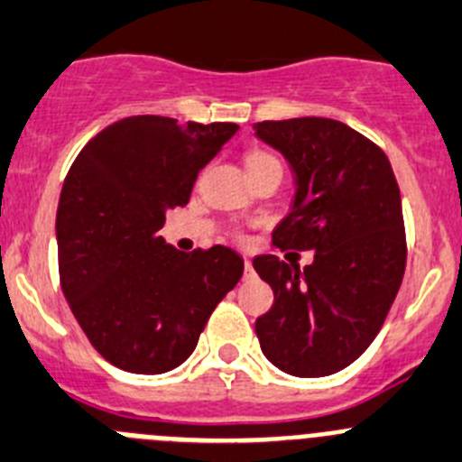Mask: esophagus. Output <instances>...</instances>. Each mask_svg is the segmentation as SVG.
<instances>
[{
	"mask_svg": "<svg viewBox=\"0 0 462 462\" xmlns=\"http://www.w3.org/2000/svg\"><path fill=\"white\" fill-rule=\"evenodd\" d=\"M254 276H256V272H254L252 261H245V279H254Z\"/></svg>",
	"mask_w": 462,
	"mask_h": 462,
	"instance_id": "esophagus-1",
	"label": "esophagus"
}]
</instances>
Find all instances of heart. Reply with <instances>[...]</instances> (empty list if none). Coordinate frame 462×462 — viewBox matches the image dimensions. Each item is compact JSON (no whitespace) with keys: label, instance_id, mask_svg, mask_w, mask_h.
Listing matches in <instances>:
<instances>
[{"label":"heart","instance_id":"heart-1","mask_svg":"<svg viewBox=\"0 0 462 462\" xmlns=\"http://www.w3.org/2000/svg\"><path fill=\"white\" fill-rule=\"evenodd\" d=\"M270 162H279L272 153L267 152H249L247 153V168H258V165H270ZM281 165V162H279Z\"/></svg>","mask_w":462,"mask_h":462}]
</instances>
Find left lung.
<instances>
[{
    "label": "left lung",
    "instance_id": "obj_1",
    "mask_svg": "<svg viewBox=\"0 0 462 462\" xmlns=\"http://www.w3.org/2000/svg\"><path fill=\"white\" fill-rule=\"evenodd\" d=\"M256 135L288 158L300 186L272 247L315 252L304 272L276 254L254 258L274 290L256 319L258 342L288 374H336L372 345L402 285L408 249L397 179L379 144L337 120H265Z\"/></svg>",
    "mask_w": 462,
    "mask_h": 462
}]
</instances>
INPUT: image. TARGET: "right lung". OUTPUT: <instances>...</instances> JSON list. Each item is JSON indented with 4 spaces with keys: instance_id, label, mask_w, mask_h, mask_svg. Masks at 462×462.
Here are the masks:
<instances>
[{
    "instance_id": "obj_1",
    "label": "right lung",
    "mask_w": 462,
    "mask_h": 462,
    "mask_svg": "<svg viewBox=\"0 0 462 462\" xmlns=\"http://www.w3.org/2000/svg\"><path fill=\"white\" fill-rule=\"evenodd\" d=\"M238 131L234 122L135 116L74 158L56 213L59 276L90 345L134 374H162L195 351L243 258L215 245L177 252L158 236L186 206L199 170Z\"/></svg>"
}]
</instances>
